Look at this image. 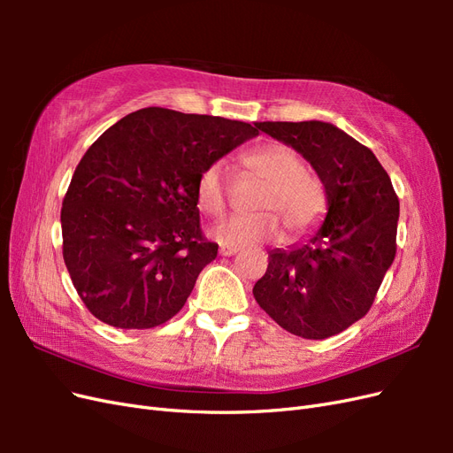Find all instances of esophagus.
I'll use <instances>...</instances> for the list:
<instances>
[{"label": "esophagus", "instance_id": "obj_1", "mask_svg": "<svg viewBox=\"0 0 453 453\" xmlns=\"http://www.w3.org/2000/svg\"><path fill=\"white\" fill-rule=\"evenodd\" d=\"M236 253H238L236 248H226V245H223V248L219 250V255H221V257H232V255H236Z\"/></svg>", "mask_w": 453, "mask_h": 453}]
</instances>
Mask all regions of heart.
<instances>
[{
	"instance_id": "obj_1",
	"label": "heart",
	"mask_w": 453,
	"mask_h": 453,
	"mask_svg": "<svg viewBox=\"0 0 453 453\" xmlns=\"http://www.w3.org/2000/svg\"><path fill=\"white\" fill-rule=\"evenodd\" d=\"M243 166L263 177L265 187L255 202L253 215H236L211 228V238L226 248H248L278 240L281 224L289 236L308 232L325 210V187L304 160L289 145L268 142L243 157ZM228 177L223 160L205 166L196 180L198 208L208 215H221L226 208Z\"/></svg>"
}]
</instances>
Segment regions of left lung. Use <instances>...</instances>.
Returning a JSON list of instances; mask_svg holds the SVG:
<instances>
[{
	"label": "left lung",
	"instance_id": "8db88e82",
	"mask_svg": "<svg viewBox=\"0 0 453 453\" xmlns=\"http://www.w3.org/2000/svg\"><path fill=\"white\" fill-rule=\"evenodd\" d=\"M323 181L326 217L310 242L268 255L253 295L287 333L323 340L365 318L396 253L399 198L372 150L321 120L255 122Z\"/></svg>",
	"mask_w": 453,
	"mask_h": 453
}]
</instances>
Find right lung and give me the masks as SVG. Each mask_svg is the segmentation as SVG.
I'll use <instances>...</instances> for the list:
<instances>
[{
    "instance_id": "1",
    "label": "right lung",
    "mask_w": 453,
    "mask_h": 453,
    "mask_svg": "<svg viewBox=\"0 0 453 453\" xmlns=\"http://www.w3.org/2000/svg\"><path fill=\"white\" fill-rule=\"evenodd\" d=\"M257 134L242 120L145 107L88 147L60 221L65 268L94 318L153 328L185 306L219 250L200 228L198 175Z\"/></svg>"
}]
</instances>
